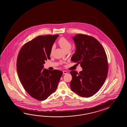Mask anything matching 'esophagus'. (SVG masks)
I'll return each instance as SVG.
<instances>
[{
    "instance_id": "1",
    "label": "esophagus",
    "mask_w": 127,
    "mask_h": 127,
    "mask_svg": "<svg viewBox=\"0 0 127 127\" xmlns=\"http://www.w3.org/2000/svg\"><path fill=\"white\" fill-rule=\"evenodd\" d=\"M63 74H66L67 73V71H63Z\"/></svg>"
}]
</instances>
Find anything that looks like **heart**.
Wrapping results in <instances>:
<instances>
[{
	"mask_svg": "<svg viewBox=\"0 0 127 127\" xmlns=\"http://www.w3.org/2000/svg\"><path fill=\"white\" fill-rule=\"evenodd\" d=\"M58 43L60 44V46L62 48V49L64 51L67 50H68V49L70 50L71 48V47H72L71 43H70V41H69L65 38H60L59 40ZM54 46L53 45L51 49V53H53V52L54 50Z\"/></svg>",
	"mask_w": 127,
	"mask_h": 127,
	"instance_id": "obj_1",
	"label": "heart"
}]
</instances>
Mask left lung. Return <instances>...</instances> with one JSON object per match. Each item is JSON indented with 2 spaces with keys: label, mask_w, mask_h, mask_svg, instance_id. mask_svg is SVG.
Returning a JSON list of instances; mask_svg holds the SVG:
<instances>
[{
  "label": "left lung",
  "mask_w": 127,
  "mask_h": 127,
  "mask_svg": "<svg viewBox=\"0 0 127 127\" xmlns=\"http://www.w3.org/2000/svg\"><path fill=\"white\" fill-rule=\"evenodd\" d=\"M75 52L71 60L80 64L83 70L70 71L71 90L82 97H89L100 89L107 78V57L104 49L98 41L89 35L78 34L72 37Z\"/></svg>",
  "instance_id": "obj_1"
}]
</instances>
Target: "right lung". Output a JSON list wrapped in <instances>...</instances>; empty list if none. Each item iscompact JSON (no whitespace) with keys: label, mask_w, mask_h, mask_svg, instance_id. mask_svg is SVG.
<instances>
[{"label":"right lung","mask_w":127,"mask_h":127,"mask_svg":"<svg viewBox=\"0 0 127 127\" xmlns=\"http://www.w3.org/2000/svg\"><path fill=\"white\" fill-rule=\"evenodd\" d=\"M56 35L39 36L25 43L20 50L17 60V70L25 91L36 99L45 100L55 92L62 75L58 70L43 68L50 60L51 49Z\"/></svg>","instance_id":"1"}]
</instances>
